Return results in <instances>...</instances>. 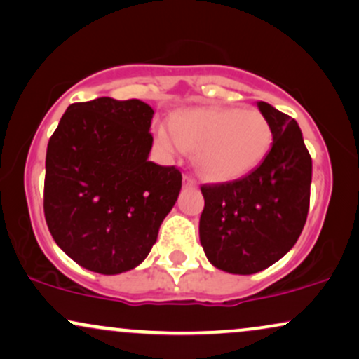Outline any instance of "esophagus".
Listing matches in <instances>:
<instances>
[{
    "label": "esophagus",
    "mask_w": 359,
    "mask_h": 359,
    "mask_svg": "<svg viewBox=\"0 0 359 359\" xmlns=\"http://www.w3.org/2000/svg\"><path fill=\"white\" fill-rule=\"evenodd\" d=\"M184 185L187 187V185H195V179L192 175H185L184 177Z\"/></svg>",
    "instance_id": "34e87169"
}]
</instances>
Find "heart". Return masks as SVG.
<instances>
[{
	"label": "heart",
	"instance_id": "1",
	"mask_svg": "<svg viewBox=\"0 0 359 359\" xmlns=\"http://www.w3.org/2000/svg\"><path fill=\"white\" fill-rule=\"evenodd\" d=\"M165 149L195 151L203 179L226 182L262 164L273 142L270 121L257 109H184L170 119V130H157Z\"/></svg>",
	"mask_w": 359,
	"mask_h": 359
}]
</instances>
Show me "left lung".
Returning a JSON list of instances; mask_svg holds the SVG:
<instances>
[{"mask_svg":"<svg viewBox=\"0 0 359 359\" xmlns=\"http://www.w3.org/2000/svg\"><path fill=\"white\" fill-rule=\"evenodd\" d=\"M273 129L262 164L240 179L203 184L201 243L217 269L252 275L297 243L310 208L311 156L297 121L260 101Z\"/></svg>","mask_w":359,"mask_h":359,"instance_id":"left-lung-1","label":"left lung"}]
</instances>
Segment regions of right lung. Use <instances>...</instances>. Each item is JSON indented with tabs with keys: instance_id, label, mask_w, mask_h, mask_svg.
<instances>
[{
	"instance_id": "obj_1",
	"label": "right lung",
	"mask_w": 359,
	"mask_h": 359,
	"mask_svg": "<svg viewBox=\"0 0 359 359\" xmlns=\"http://www.w3.org/2000/svg\"><path fill=\"white\" fill-rule=\"evenodd\" d=\"M152 116L139 99L74 102L48 142V229L59 248L90 271L117 275L137 266L182 189L175 165L147 158Z\"/></svg>"
}]
</instances>
